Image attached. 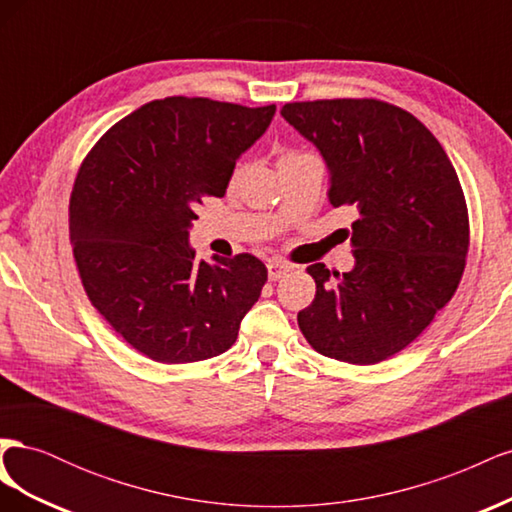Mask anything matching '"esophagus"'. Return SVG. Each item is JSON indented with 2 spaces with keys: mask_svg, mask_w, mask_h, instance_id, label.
Masks as SVG:
<instances>
[{
  "mask_svg": "<svg viewBox=\"0 0 512 512\" xmlns=\"http://www.w3.org/2000/svg\"><path fill=\"white\" fill-rule=\"evenodd\" d=\"M292 269V265H288V262L284 260H269L267 262V271H269V280L271 282H277L282 280V277Z\"/></svg>",
  "mask_w": 512,
  "mask_h": 512,
  "instance_id": "1",
  "label": "esophagus"
}]
</instances>
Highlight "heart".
Instances as JSON below:
<instances>
[{"label":"heart","mask_w":512,"mask_h":512,"mask_svg":"<svg viewBox=\"0 0 512 512\" xmlns=\"http://www.w3.org/2000/svg\"><path fill=\"white\" fill-rule=\"evenodd\" d=\"M303 156H307V153H297V151H288V153H284V156L280 158V162H290V160H297V158H303ZM243 173V168L239 166L237 170H235V175H232V181H235L239 175Z\"/></svg>","instance_id":"heart-1"}]
</instances>
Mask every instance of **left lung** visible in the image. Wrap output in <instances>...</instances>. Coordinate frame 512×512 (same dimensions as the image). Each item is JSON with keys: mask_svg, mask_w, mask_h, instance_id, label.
<instances>
[{"mask_svg": "<svg viewBox=\"0 0 512 512\" xmlns=\"http://www.w3.org/2000/svg\"><path fill=\"white\" fill-rule=\"evenodd\" d=\"M282 117L329 168V203L359 211L354 267H307L316 299L299 329L316 352L374 365L404 350L451 301L470 226L455 168L421 121L380 100L284 104Z\"/></svg>", "mask_w": 512, "mask_h": 512, "instance_id": "obj_1", "label": "left lung"}]
</instances>
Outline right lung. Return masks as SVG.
Here are the masks:
<instances>
[{
    "label": "right lung",
    "instance_id": "right-lung-1",
    "mask_svg": "<svg viewBox=\"0 0 512 512\" xmlns=\"http://www.w3.org/2000/svg\"><path fill=\"white\" fill-rule=\"evenodd\" d=\"M273 115L275 104L153 100L117 121L76 175L70 243L87 297L153 361L226 352L260 297L267 267L256 256L196 260L190 228Z\"/></svg>",
    "mask_w": 512,
    "mask_h": 512
}]
</instances>
